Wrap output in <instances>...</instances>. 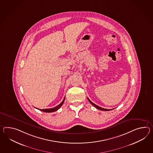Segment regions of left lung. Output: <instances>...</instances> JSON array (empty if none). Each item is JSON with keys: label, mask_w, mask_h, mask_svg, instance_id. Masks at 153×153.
Listing matches in <instances>:
<instances>
[{"label": "left lung", "mask_w": 153, "mask_h": 153, "mask_svg": "<svg viewBox=\"0 0 153 153\" xmlns=\"http://www.w3.org/2000/svg\"><path fill=\"white\" fill-rule=\"evenodd\" d=\"M88 100L89 101V102H90L91 104L93 105V106H94L95 108L98 109H100V110H101V111H111L112 109H105V108H102L101 107H100V106L97 105L96 104L93 103V102H92L91 101H90V100L88 98Z\"/></svg>", "instance_id": "1"}]
</instances>
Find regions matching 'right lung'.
Returning <instances> with one entry per match:
<instances>
[{
	"label": "right lung",
	"instance_id": "right-lung-1",
	"mask_svg": "<svg viewBox=\"0 0 153 153\" xmlns=\"http://www.w3.org/2000/svg\"><path fill=\"white\" fill-rule=\"evenodd\" d=\"M65 97H64V99H63L62 102L59 105H57L55 107H53V108H48V109H38V108H36V109H39L40 111H41L42 112H46V113L55 112L56 111H57V110L62 105V104H63V102H64V101H65Z\"/></svg>",
	"mask_w": 153,
	"mask_h": 153
}]
</instances>
